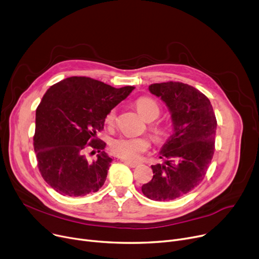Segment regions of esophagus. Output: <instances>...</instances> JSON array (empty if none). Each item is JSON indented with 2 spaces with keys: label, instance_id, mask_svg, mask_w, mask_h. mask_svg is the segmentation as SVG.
Wrapping results in <instances>:
<instances>
[{
  "label": "esophagus",
  "instance_id": "34e87169",
  "mask_svg": "<svg viewBox=\"0 0 259 259\" xmlns=\"http://www.w3.org/2000/svg\"><path fill=\"white\" fill-rule=\"evenodd\" d=\"M122 161H124V164H126L127 166H129L131 168H135V167L139 166L138 162H132V161H129V160H122Z\"/></svg>",
  "mask_w": 259,
  "mask_h": 259
}]
</instances>
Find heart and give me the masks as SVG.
I'll return each mask as SVG.
<instances>
[{"instance_id":"b5f03b06","label":"heart","mask_w":259,"mask_h":259,"mask_svg":"<svg viewBox=\"0 0 259 259\" xmlns=\"http://www.w3.org/2000/svg\"><path fill=\"white\" fill-rule=\"evenodd\" d=\"M138 110L140 114L148 121H152L158 117L160 109L158 104L150 98H140L137 103ZM115 109H111L106 115V122L108 125H112L115 120ZM151 131L155 140L161 141L166 137V129L160 126H152ZM150 140L148 138H132V137H119L111 142L110 149L114 155L127 159L130 161L138 160L144 152L150 148Z\"/></svg>"}]
</instances>
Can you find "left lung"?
I'll use <instances>...</instances> for the list:
<instances>
[{"mask_svg": "<svg viewBox=\"0 0 259 259\" xmlns=\"http://www.w3.org/2000/svg\"><path fill=\"white\" fill-rule=\"evenodd\" d=\"M149 91L167 105L173 133L160 150L164 164L151 166L153 179L142 186V192L156 201L173 200L205 178L214 154L217 121L209 99L192 86L167 81L150 85Z\"/></svg>", "mask_w": 259, "mask_h": 259, "instance_id": "8db88e82", "label": "left lung"}]
</instances>
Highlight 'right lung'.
Wrapping results in <instances>:
<instances>
[{"label":"right lung","mask_w":259,"mask_h":259,"mask_svg":"<svg viewBox=\"0 0 259 259\" xmlns=\"http://www.w3.org/2000/svg\"><path fill=\"white\" fill-rule=\"evenodd\" d=\"M133 89L71 76L46 91L36 108L33 146L40 174L58 193L77 197L102 188L112 158L97 132L104 129L108 112ZM88 146L98 150L95 161L85 158Z\"/></svg>","instance_id":"right-lung-1"}]
</instances>
